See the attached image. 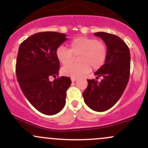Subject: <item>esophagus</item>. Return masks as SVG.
<instances>
[{
    "label": "esophagus",
    "instance_id": "34e87169",
    "mask_svg": "<svg viewBox=\"0 0 148 148\" xmlns=\"http://www.w3.org/2000/svg\"><path fill=\"white\" fill-rule=\"evenodd\" d=\"M76 78H74V77H72L71 78V80H72V82H74V81H76Z\"/></svg>",
    "mask_w": 148,
    "mask_h": 148
}]
</instances>
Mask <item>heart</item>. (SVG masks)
<instances>
[{
  "label": "heart",
  "instance_id": "b5f03b06",
  "mask_svg": "<svg viewBox=\"0 0 148 148\" xmlns=\"http://www.w3.org/2000/svg\"><path fill=\"white\" fill-rule=\"evenodd\" d=\"M70 49L63 46L57 49L56 56L58 60L64 64L61 72L64 76L78 78L90 71V67L98 69L106 61L107 49L105 44L95 38L80 36L69 42ZM79 55L78 64H70L74 55ZM69 64H70L68 65ZM67 64V66L66 64Z\"/></svg>",
  "mask_w": 148,
  "mask_h": 148
}]
</instances>
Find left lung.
I'll return each instance as SVG.
<instances>
[{
    "label": "left lung",
    "mask_w": 148,
    "mask_h": 148,
    "mask_svg": "<svg viewBox=\"0 0 148 148\" xmlns=\"http://www.w3.org/2000/svg\"><path fill=\"white\" fill-rule=\"evenodd\" d=\"M94 35L106 45V61L95 73L97 78L102 76L103 79L99 83L94 79L88 80L83 97L91 109L103 112L114 106L126 88L130 78V52L126 44L116 35L105 32Z\"/></svg>",
    "instance_id": "1"
}]
</instances>
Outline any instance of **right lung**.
Here are the masks:
<instances>
[{
    "instance_id": "add662e5",
    "label": "right lung",
    "mask_w": 148,
    "mask_h": 148,
    "mask_svg": "<svg viewBox=\"0 0 148 148\" xmlns=\"http://www.w3.org/2000/svg\"><path fill=\"white\" fill-rule=\"evenodd\" d=\"M67 38L65 34L42 32L27 38L20 45L16 64L17 81L23 95L43 114L55 115L65 105L66 91L72 84L70 78L59 74L60 62L56 52Z\"/></svg>"
}]
</instances>
